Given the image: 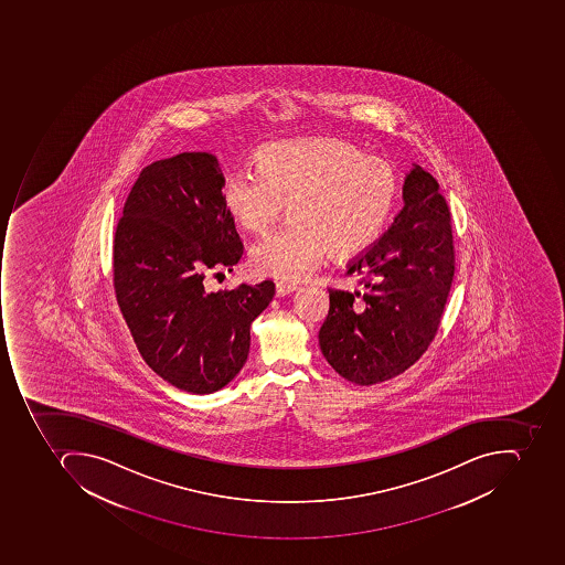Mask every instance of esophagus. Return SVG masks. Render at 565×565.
Masks as SVG:
<instances>
[{
	"mask_svg": "<svg viewBox=\"0 0 565 565\" xmlns=\"http://www.w3.org/2000/svg\"><path fill=\"white\" fill-rule=\"evenodd\" d=\"M277 297H285L288 296V294H292L294 290H296L297 285L296 284H287V281H277Z\"/></svg>",
	"mask_w": 565,
	"mask_h": 565,
	"instance_id": "esophagus-1",
	"label": "esophagus"
}]
</instances>
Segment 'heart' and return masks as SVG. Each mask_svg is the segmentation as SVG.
Masks as SVG:
<instances>
[{"instance_id": "b5f03b06", "label": "heart", "mask_w": 565, "mask_h": 565, "mask_svg": "<svg viewBox=\"0 0 565 565\" xmlns=\"http://www.w3.org/2000/svg\"><path fill=\"white\" fill-rule=\"evenodd\" d=\"M399 177L391 162L341 138L281 140L259 150L256 164L224 177L221 199L238 226L265 233L290 209V223L250 248L263 277L299 281L324 257L363 253L393 217Z\"/></svg>"}]
</instances>
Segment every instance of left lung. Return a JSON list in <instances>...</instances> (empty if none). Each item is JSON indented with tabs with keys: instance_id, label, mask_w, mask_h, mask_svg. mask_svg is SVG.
I'll return each instance as SVG.
<instances>
[{
	"instance_id": "1",
	"label": "left lung",
	"mask_w": 565,
	"mask_h": 565,
	"mask_svg": "<svg viewBox=\"0 0 565 565\" xmlns=\"http://www.w3.org/2000/svg\"><path fill=\"white\" fill-rule=\"evenodd\" d=\"M405 207L387 232L354 257L348 277L360 290L329 288L320 348L339 375L373 385L420 360L439 330L455 277L448 202L420 166L403 186Z\"/></svg>"
}]
</instances>
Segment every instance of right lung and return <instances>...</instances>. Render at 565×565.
<instances>
[{
	"label": "right lung",
	"mask_w": 565,
	"mask_h": 565,
	"mask_svg": "<svg viewBox=\"0 0 565 565\" xmlns=\"http://www.w3.org/2000/svg\"><path fill=\"white\" fill-rule=\"evenodd\" d=\"M223 181L207 152L156 160L132 184L114 235V290L132 341L157 375L193 394L241 372L250 323L275 296L271 280L205 290L244 254Z\"/></svg>",
	"instance_id": "obj_1"
}]
</instances>
